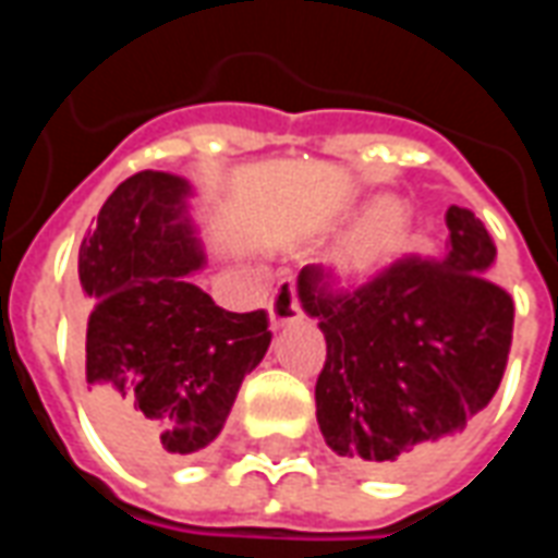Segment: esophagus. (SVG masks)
<instances>
[{
	"mask_svg": "<svg viewBox=\"0 0 558 558\" xmlns=\"http://www.w3.org/2000/svg\"><path fill=\"white\" fill-rule=\"evenodd\" d=\"M268 316H271V326H290L302 316V304H299V292H295V283L292 280H280L278 290L271 292L268 299Z\"/></svg>",
	"mask_w": 558,
	"mask_h": 558,
	"instance_id": "obj_1",
	"label": "esophagus"
}]
</instances>
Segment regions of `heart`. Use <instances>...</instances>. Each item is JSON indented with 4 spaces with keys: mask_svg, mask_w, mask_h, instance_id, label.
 I'll return each instance as SVG.
<instances>
[{
    "mask_svg": "<svg viewBox=\"0 0 558 558\" xmlns=\"http://www.w3.org/2000/svg\"><path fill=\"white\" fill-rule=\"evenodd\" d=\"M412 235L410 208L400 199H376L331 247L328 263L343 280H367L398 259Z\"/></svg>",
    "mask_w": 558,
    "mask_h": 558,
    "instance_id": "obj_1",
    "label": "heart"
}]
</instances>
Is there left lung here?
Returning a JSON list of instances; mask_svg holds the SVG:
<instances>
[{
    "label": "left lung",
    "instance_id": "left-lung-1",
    "mask_svg": "<svg viewBox=\"0 0 558 558\" xmlns=\"http://www.w3.org/2000/svg\"><path fill=\"white\" fill-rule=\"evenodd\" d=\"M445 223L442 256H403L355 290H335L323 266L299 271L304 314L326 335L316 421L364 472L427 463L502 383L514 302L487 278L496 244L469 208L451 206Z\"/></svg>",
    "mask_w": 558,
    "mask_h": 558
}]
</instances>
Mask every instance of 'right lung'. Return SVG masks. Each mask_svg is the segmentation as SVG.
Here are the masks:
<instances>
[{
    "label": "right lung",
    "instance_id": "add662e5",
    "mask_svg": "<svg viewBox=\"0 0 558 558\" xmlns=\"http://www.w3.org/2000/svg\"><path fill=\"white\" fill-rule=\"evenodd\" d=\"M187 196L179 175L137 172L80 244L86 403L134 463H172L215 442L271 343L266 311L230 314L187 278L206 263Z\"/></svg>",
    "mask_w": 558,
    "mask_h": 558
}]
</instances>
